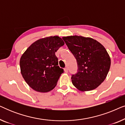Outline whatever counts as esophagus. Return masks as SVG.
Masks as SVG:
<instances>
[{"mask_svg": "<svg viewBox=\"0 0 125 125\" xmlns=\"http://www.w3.org/2000/svg\"><path fill=\"white\" fill-rule=\"evenodd\" d=\"M64 71H65V73H68V69L67 67H66V68H64Z\"/></svg>", "mask_w": 125, "mask_h": 125, "instance_id": "esophagus-1", "label": "esophagus"}]
</instances>
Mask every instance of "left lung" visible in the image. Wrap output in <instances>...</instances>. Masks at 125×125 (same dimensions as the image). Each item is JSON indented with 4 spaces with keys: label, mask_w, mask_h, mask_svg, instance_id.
Wrapping results in <instances>:
<instances>
[{
    "label": "left lung",
    "mask_w": 125,
    "mask_h": 125,
    "mask_svg": "<svg viewBox=\"0 0 125 125\" xmlns=\"http://www.w3.org/2000/svg\"><path fill=\"white\" fill-rule=\"evenodd\" d=\"M76 58L78 72L72 76L73 85L81 92L90 91L103 83L110 69L111 60L105 47L90 37H62Z\"/></svg>",
    "instance_id": "obj_1"
}]
</instances>
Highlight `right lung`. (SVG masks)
I'll list each match as a JSON object with an SVG mask.
<instances>
[{
	"mask_svg": "<svg viewBox=\"0 0 125 125\" xmlns=\"http://www.w3.org/2000/svg\"><path fill=\"white\" fill-rule=\"evenodd\" d=\"M57 36L44 37L32 43L20 60V71L32 89L46 93L57 85L64 69L59 67L55 52L64 45Z\"/></svg>",
	"mask_w": 125,
	"mask_h": 125,
	"instance_id": "1",
	"label": "right lung"
}]
</instances>
